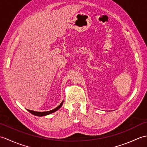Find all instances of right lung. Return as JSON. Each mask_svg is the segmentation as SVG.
Instances as JSON below:
<instances>
[{
  "label": "right lung",
  "mask_w": 147,
  "mask_h": 147,
  "mask_svg": "<svg viewBox=\"0 0 147 147\" xmlns=\"http://www.w3.org/2000/svg\"><path fill=\"white\" fill-rule=\"evenodd\" d=\"M62 104H63V101H62V102L61 103L60 105L58 106V107L55 108L54 109H52V110L50 111H47V112H36V111H30V110H28V111L30 112V113H32V114L35 115H37V116H43V115H47L51 114L53 113V112L57 111V110H59V109L62 107Z\"/></svg>",
  "instance_id": "right-lung-1"
}]
</instances>
